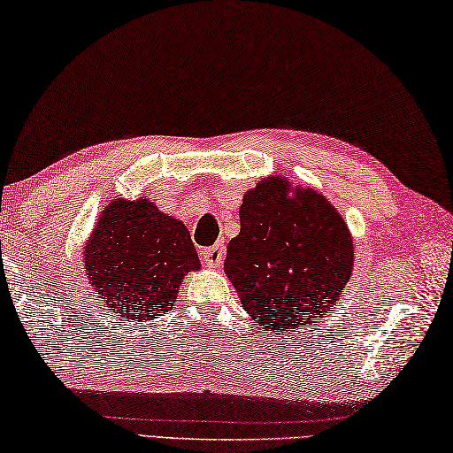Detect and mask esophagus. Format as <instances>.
I'll return each mask as SVG.
<instances>
[{
  "mask_svg": "<svg viewBox=\"0 0 453 453\" xmlns=\"http://www.w3.org/2000/svg\"><path fill=\"white\" fill-rule=\"evenodd\" d=\"M200 257H203V263L209 269H219V266H222V261H225V247H222V242L214 244V247L204 249Z\"/></svg>",
  "mask_w": 453,
  "mask_h": 453,
  "instance_id": "1",
  "label": "esophagus"
}]
</instances>
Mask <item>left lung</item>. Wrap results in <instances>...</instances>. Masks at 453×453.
Returning a JSON list of instances; mask_svg holds the SVG:
<instances>
[{
    "mask_svg": "<svg viewBox=\"0 0 453 453\" xmlns=\"http://www.w3.org/2000/svg\"><path fill=\"white\" fill-rule=\"evenodd\" d=\"M225 273L263 331L288 335L335 305L353 271V236L315 188L271 174L244 192Z\"/></svg>",
    "mask_w": 453,
    "mask_h": 453,
    "instance_id": "8db88e82",
    "label": "left lung"
}]
</instances>
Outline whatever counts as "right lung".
<instances>
[{
    "instance_id": "obj_1",
    "label": "right lung",
    "mask_w": 453,
    "mask_h": 453,
    "mask_svg": "<svg viewBox=\"0 0 453 453\" xmlns=\"http://www.w3.org/2000/svg\"><path fill=\"white\" fill-rule=\"evenodd\" d=\"M84 269L102 305L140 325L174 307L200 261L184 222L140 196L106 204L88 236Z\"/></svg>"
}]
</instances>
